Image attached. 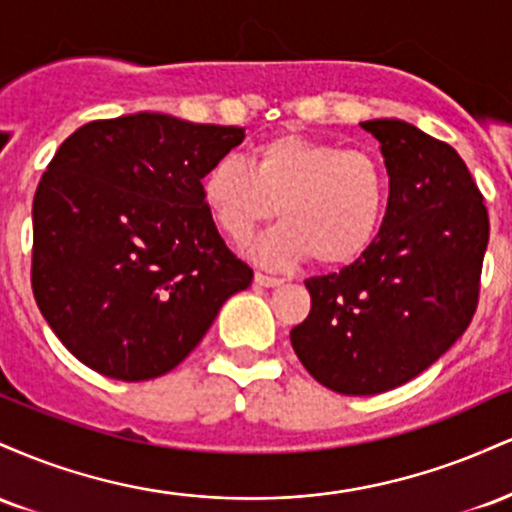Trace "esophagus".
<instances>
[{
	"instance_id": "obj_1",
	"label": "esophagus",
	"mask_w": 512,
	"mask_h": 512,
	"mask_svg": "<svg viewBox=\"0 0 512 512\" xmlns=\"http://www.w3.org/2000/svg\"><path fill=\"white\" fill-rule=\"evenodd\" d=\"M255 284L257 286H264V289H274V286H281L284 284V279H279V276H269V274H255Z\"/></svg>"
}]
</instances>
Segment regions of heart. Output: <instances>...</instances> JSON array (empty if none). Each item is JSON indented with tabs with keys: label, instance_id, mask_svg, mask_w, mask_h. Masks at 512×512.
<instances>
[{
	"label": "heart",
	"instance_id": "b5f03b06",
	"mask_svg": "<svg viewBox=\"0 0 512 512\" xmlns=\"http://www.w3.org/2000/svg\"><path fill=\"white\" fill-rule=\"evenodd\" d=\"M202 204L231 243L245 245L264 221L279 226L255 245L269 267L315 257L346 267L366 255L383 228L390 178L378 156L325 139L286 132L252 146L248 166L219 158L199 182Z\"/></svg>",
	"mask_w": 512,
	"mask_h": 512
}]
</instances>
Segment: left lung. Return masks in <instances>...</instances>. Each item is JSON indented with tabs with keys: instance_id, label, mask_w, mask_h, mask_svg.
<instances>
[{
	"instance_id": "left-lung-1",
	"label": "left lung",
	"mask_w": 512,
	"mask_h": 512,
	"mask_svg": "<svg viewBox=\"0 0 512 512\" xmlns=\"http://www.w3.org/2000/svg\"><path fill=\"white\" fill-rule=\"evenodd\" d=\"M380 142L390 204L375 243L342 272L313 276L291 346L339 395H380L436 363L472 322L489 214L450 144L404 120L361 122Z\"/></svg>"
}]
</instances>
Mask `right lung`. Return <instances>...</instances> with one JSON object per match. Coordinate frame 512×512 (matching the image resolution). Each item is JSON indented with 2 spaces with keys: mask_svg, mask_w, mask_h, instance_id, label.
I'll return each mask as SVG.
<instances>
[{
  "mask_svg": "<svg viewBox=\"0 0 512 512\" xmlns=\"http://www.w3.org/2000/svg\"><path fill=\"white\" fill-rule=\"evenodd\" d=\"M243 127L122 115L64 139L33 199L31 284L52 332L96 373L139 383L202 342L252 269L202 204Z\"/></svg>",
  "mask_w": 512,
  "mask_h": 512,
  "instance_id": "add662e5",
  "label": "right lung"
}]
</instances>
